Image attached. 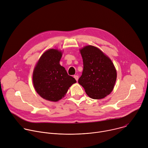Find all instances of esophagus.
Returning a JSON list of instances; mask_svg holds the SVG:
<instances>
[{
  "instance_id": "esophagus-1",
  "label": "esophagus",
  "mask_w": 148,
  "mask_h": 148,
  "mask_svg": "<svg viewBox=\"0 0 148 148\" xmlns=\"http://www.w3.org/2000/svg\"><path fill=\"white\" fill-rule=\"evenodd\" d=\"M74 78L76 79V81H78V75H74Z\"/></svg>"
}]
</instances>
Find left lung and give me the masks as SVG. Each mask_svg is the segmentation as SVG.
Masks as SVG:
<instances>
[{"label": "left lung", "instance_id": "1", "mask_svg": "<svg viewBox=\"0 0 148 148\" xmlns=\"http://www.w3.org/2000/svg\"><path fill=\"white\" fill-rule=\"evenodd\" d=\"M83 71L78 83L86 94L95 99H102L112 91L116 71L112 61L99 49L87 46L80 50Z\"/></svg>", "mask_w": 148, "mask_h": 148}]
</instances>
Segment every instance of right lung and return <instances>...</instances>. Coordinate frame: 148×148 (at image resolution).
I'll use <instances>...</instances> for the list:
<instances>
[{
  "mask_svg": "<svg viewBox=\"0 0 148 148\" xmlns=\"http://www.w3.org/2000/svg\"><path fill=\"white\" fill-rule=\"evenodd\" d=\"M60 51L50 49L39 59L34 70L33 82L37 92L45 99L56 102L64 97L76 80L60 64Z\"/></svg>",
  "mask_w": 148,
  "mask_h": 148,
  "instance_id": "add662e5",
  "label": "right lung"
}]
</instances>
